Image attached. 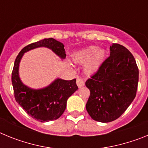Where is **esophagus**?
I'll return each instance as SVG.
<instances>
[{"label": "esophagus", "instance_id": "obj_1", "mask_svg": "<svg viewBox=\"0 0 148 148\" xmlns=\"http://www.w3.org/2000/svg\"><path fill=\"white\" fill-rule=\"evenodd\" d=\"M76 84H77V85H78V88H81V87H82L84 86V80L80 78H77Z\"/></svg>", "mask_w": 148, "mask_h": 148}]
</instances>
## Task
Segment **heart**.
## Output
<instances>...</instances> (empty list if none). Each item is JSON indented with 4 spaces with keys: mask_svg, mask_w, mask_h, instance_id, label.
I'll list each match as a JSON object with an SVG mask.
<instances>
[{
    "mask_svg": "<svg viewBox=\"0 0 148 148\" xmlns=\"http://www.w3.org/2000/svg\"><path fill=\"white\" fill-rule=\"evenodd\" d=\"M106 57L104 48L96 46H89L76 51L72 56L73 61L76 64H83V70L87 75H92L100 69Z\"/></svg>",
    "mask_w": 148,
    "mask_h": 148,
    "instance_id": "obj_1",
    "label": "heart"
}]
</instances>
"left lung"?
Wrapping results in <instances>:
<instances>
[{"instance_id":"8db88e82","label":"left lung","mask_w":148,"mask_h":148,"mask_svg":"<svg viewBox=\"0 0 148 148\" xmlns=\"http://www.w3.org/2000/svg\"><path fill=\"white\" fill-rule=\"evenodd\" d=\"M110 54L85 85L90 95L86 109L91 118L110 122L121 116L135 99L138 69L130 51L124 46L112 44Z\"/></svg>"}]
</instances>
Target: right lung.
<instances>
[{"label":"right lung","instance_id":"obj_1","mask_svg":"<svg viewBox=\"0 0 148 148\" xmlns=\"http://www.w3.org/2000/svg\"><path fill=\"white\" fill-rule=\"evenodd\" d=\"M39 47L51 49L62 60L66 58L64 45L53 38L29 44L21 49L15 59L12 83L15 100L27 114L40 122H47L57 119L63 114L67 99L78 90V87L76 79L67 81L60 78L40 89L31 88L23 83L19 75L21 61L24 53Z\"/></svg>","mask_w":148,"mask_h":148}]
</instances>
